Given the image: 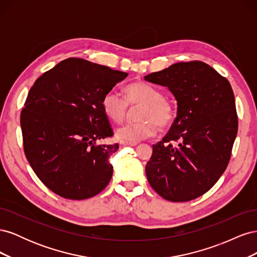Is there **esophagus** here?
Segmentation results:
<instances>
[{"label":"esophagus","mask_w":257,"mask_h":257,"mask_svg":"<svg viewBox=\"0 0 257 257\" xmlns=\"http://www.w3.org/2000/svg\"><path fill=\"white\" fill-rule=\"evenodd\" d=\"M122 144H123L124 146H131V147L137 146V144H132V143H126V142H122Z\"/></svg>","instance_id":"obj_1"}]
</instances>
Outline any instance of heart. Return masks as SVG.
Segmentation results:
<instances>
[{
  "instance_id": "heart-1",
  "label": "heart",
  "mask_w": 257,
  "mask_h": 257,
  "mask_svg": "<svg viewBox=\"0 0 257 257\" xmlns=\"http://www.w3.org/2000/svg\"><path fill=\"white\" fill-rule=\"evenodd\" d=\"M132 108L142 106L137 112L139 121L124 124L116 128L115 135L120 141L136 144L157 134L158 125L167 127L173 122L175 107L172 100L146 82H134L125 88V97L118 91H107L102 98V108L108 118L123 122Z\"/></svg>"
}]
</instances>
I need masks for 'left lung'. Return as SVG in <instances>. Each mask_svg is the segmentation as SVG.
Wrapping results in <instances>:
<instances>
[{"instance_id":"1","label":"left lung","mask_w":257,"mask_h":257,"mask_svg":"<svg viewBox=\"0 0 257 257\" xmlns=\"http://www.w3.org/2000/svg\"><path fill=\"white\" fill-rule=\"evenodd\" d=\"M145 80L167 87L178 105L167 135L152 147L148 181L169 201L195 199L216 183L230 160L238 131L230 83L200 61L173 64Z\"/></svg>"}]
</instances>
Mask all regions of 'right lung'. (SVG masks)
Instances as JSON below:
<instances>
[{"label": "right lung", "mask_w": 257, "mask_h": 257, "mask_svg": "<svg viewBox=\"0 0 257 257\" xmlns=\"http://www.w3.org/2000/svg\"><path fill=\"white\" fill-rule=\"evenodd\" d=\"M128 74L87 60H63L30 89L20 123L31 167L53 193L90 198L112 177L119 145H100L113 132L102 108L105 93Z\"/></svg>", "instance_id": "1"}]
</instances>
